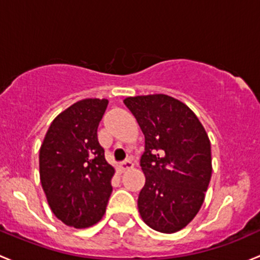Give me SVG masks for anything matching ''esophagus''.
I'll list each match as a JSON object with an SVG mask.
<instances>
[{
    "mask_svg": "<svg viewBox=\"0 0 260 260\" xmlns=\"http://www.w3.org/2000/svg\"><path fill=\"white\" fill-rule=\"evenodd\" d=\"M133 167H134L133 161H131L130 159H126V160H125V161L120 162V165H119V169H120V171H122V173H124V171H126V170H130L131 168H133Z\"/></svg>",
    "mask_w": 260,
    "mask_h": 260,
    "instance_id": "1",
    "label": "esophagus"
}]
</instances>
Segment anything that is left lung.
<instances>
[{
    "instance_id": "8db88e82",
    "label": "left lung",
    "mask_w": 260,
    "mask_h": 260,
    "mask_svg": "<svg viewBox=\"0 0 260 260\" xmlns=\"http://www.w3.org/2000/svg\"><path fill=\"white\" fill-rule=\"evenodd\" d=\"M138 120L145 151V185L138 199L141 218L160 233H175L194 219L211 178L210 141L185 104L164 93L126 98Z\"/></svg>"
}]
</instances>
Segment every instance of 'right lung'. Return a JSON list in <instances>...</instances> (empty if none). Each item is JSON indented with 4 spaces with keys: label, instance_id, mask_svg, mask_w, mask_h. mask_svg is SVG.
Listing matches in <instances>:
<instances>
[{
    "label": "right lung",
    "instance_id": "add662e5",
    "mask_svg": "<svg viewBox=\"0 0 260 260\" xmlns=\"http://www.w3.org/2000/svg\"><path fill=\"white\" fill-rule=\"evenodd\" d=\"M109 101L85 99L51 122L40 149V180L56 218L87 228L105 214L114 168L106 161L98 127Z\"/></svg>",
    "mask_w": 260,
    "mask_h": 260
}]
</instances>
